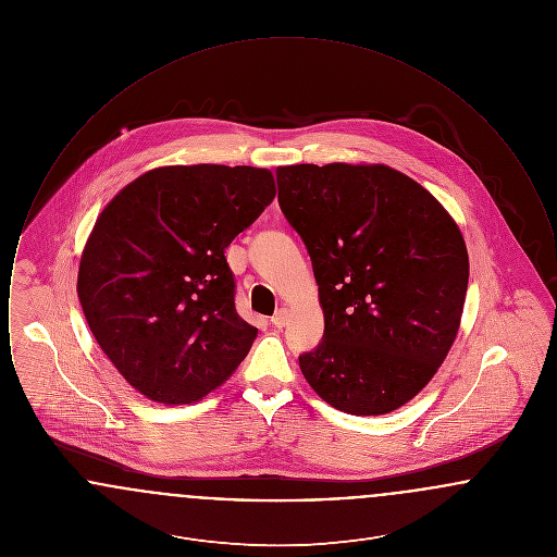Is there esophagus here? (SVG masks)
Wrapping results in <instances>:
<instances>
[{
  "label": "esophagus",
  "mask_w": 557,
  "mask_h": 557,
  "mask_svg": "<svg viewBox=\"0 0 557 557\" xmlns=\"http://www.w3.org/2000/svg\"><path fill=\"white\" fill-rule=\"evenodd\" d=\"M288 319H290V311H288V309H280V311L271 318V323H273V327H284V325L288 323Z\"/></svg>",
  "instance_id": "obj_1"
}]
</instances>
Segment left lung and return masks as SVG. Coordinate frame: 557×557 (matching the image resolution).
I'll use <instances>...</instances> for the list:
<instances>
[{
    "mask_svg": "<svg viewBox=\"0 0 557 557\" xmlns=\"http://www.w3.org/2000/svg\"><path fill=\"white\" fill-rule=\"evenodd\" d=\"M277 200L305 242L323 341L300 355L338 411L384 416L416 397L457 338L470 261L447 209L386 164L277 166Z\"/></svg>",
    "mask_w": 557,
    "mask_h": 557,
    "instance_id": "left-lung-1",
    "label": "left lung"
}]
</instances>
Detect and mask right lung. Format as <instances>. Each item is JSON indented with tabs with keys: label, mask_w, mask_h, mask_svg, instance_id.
<instances>
[{
	"label": "right lung",
	"mask_w": 557,
	"mask_h": 557,
	"mask_svg": "<svg viewBox=\"0 0 557 557\" xmlns=\"http://www.w3.org/2000/svg\"><path fill=\"white\" fill-rule=\"evenodd\" d=\"M273 196L269 169L171 164L98 214L77 294L94 338L139 395L189 405L238 370L257 327L236 311L223 252Z\"/></svg>",
	"instance_id": "add662e5"
}]
</instances>
